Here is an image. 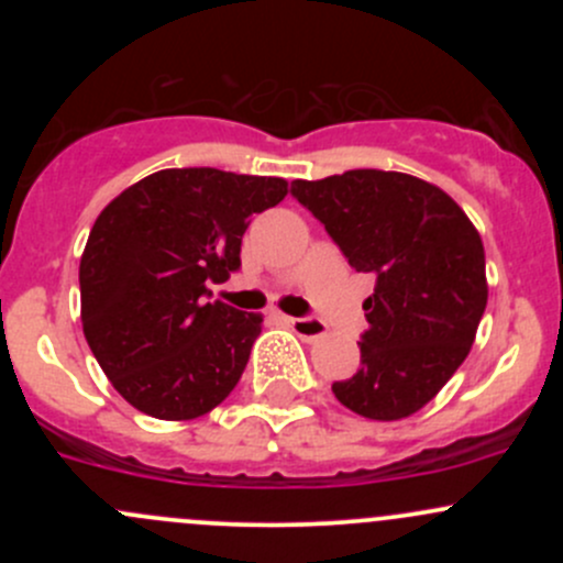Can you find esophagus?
<instances>
[{"label": "esophagus", "mask_w": 563, "mask_h": 563, "mask_svg": "<svg viewBox=\"0 0 563 563\" xmlns=\"http://www.w3.org/2000/svg\"><path fill=\"white\" fill-rule=\"evenodd\" d=\"M283 321H286L288 327H291V332H297L302 340H318V338H323V334H327V327H323L318 318H291V316H286Z\"/></svg>", "instance_id": "34e87169"}]
</instances>
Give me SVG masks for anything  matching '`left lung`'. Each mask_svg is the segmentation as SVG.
Returning <instances> with one entry per match:
<instances>
[{
	"mask_svg": "<svg viewBox=\"0 0 563 563\" xmlns=\"http://www.w3.org/2000/svg\"><path fill=\"white\" fill-rule=\"evenodd\" d=\"M356 272L376 275L365 299L362 365L332 391L378 422L411 417L455 376L487 305L485 247L441 187L400 172L356 168L291 181Z\"/></svg>",
	"mask_w": 563,
	"mask_h": 563,
	"instance_id": "1",
	"label": "left lung"
}]
</instances>
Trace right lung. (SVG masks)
<instances>
[{
  "instance_id": "right-lung-1",
  "label": "right lung",
  "mask_w": 563,
  "mask_h": 563,
  "mask_svg": "<svg viewBox=\"0 0 563 563\" xmlns=\"http://www.w3.org/2000/svg\"><path fill=\"white\" fill-rule=\"evenodd\" d=\"M280 176L166 168L119 192L84 247V338L108 382L155 419H196L240 384L258 313L207 302L240 269L250 218L286 198Z\"/></svg>"
}]
</instances>
